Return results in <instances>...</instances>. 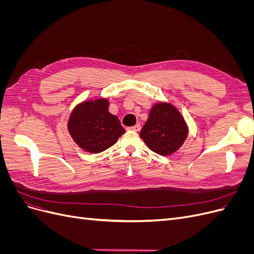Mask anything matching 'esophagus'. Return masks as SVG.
<instances>
[{"label": "esophagus", "mask_w": 254, "mask_h": 254, "mask_svg": "<svg viewBox=\"0 0 254 254\" xmlns=\"http://www.w3.org/2000/svg\"><path fill=\"white\" fill-rule=\"evenodd\" d=\"M141 129V125L140 124H136L134 126H131V127H128L127 130H129V131H139V130Z\"/></svg>", "instance_id": "1"}]
</instances>
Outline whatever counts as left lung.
Here are the masks:
<instances>
[{
  "label": "left lung",
  "instance_id": "8db88e82",
  "mask_svg": "<svg viewBox=\"0 0 254 254\" xmlns=\"http://www.w3.org/2000/svg\"><path fill=\"white\" fill-rule=\"evenodd\" d=\"M189 128L181 113L168 103L152 106L140 136L147 147L161 156L172 155L186 141Z\"/></svg>",
  "mask_w": 254,
  "mask_h": 254
}]
</instances>
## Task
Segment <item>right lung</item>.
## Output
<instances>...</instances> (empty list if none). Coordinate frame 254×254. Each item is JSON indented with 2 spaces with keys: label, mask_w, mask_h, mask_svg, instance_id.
Returning a JSON list of instances; mask_svg holds the SVG:
<instances>
[{
  "label": "right lung",
  "mask_w": 254,
  "mask_h": 254,
  "mask_svg": "<svg viewBox=\"0 0 254 254\" xmlns=\"http://www.w3.org/2000/svg\"><path fill=\"white\" fill-rule=\"evenodd\" d=\"M106 98L84 101L72 111L67 129L74 142L91 153H98L111 147L125 133L117 115L109 112Z\"/></svg>",
  "instance_id": "obj_1"
}]
</instances>
